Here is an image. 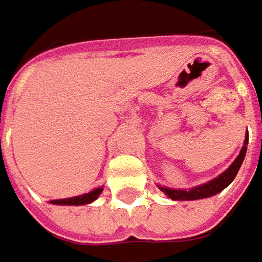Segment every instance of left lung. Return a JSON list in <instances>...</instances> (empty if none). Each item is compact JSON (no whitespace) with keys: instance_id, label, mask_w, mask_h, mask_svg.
Listing matches in <instances>:
<instances>
[{"instance_id":"1","label":"left lung","mask_w":262,"mask_h":262,"mask_svg":"<svg viewBox=\"0 0 262 262\" xmlns=\"http://www.w3.org/2000/svg\"><path fill=\"white\" fill-rule=\"evenodd\" d=\"M248 142H249V135L246 133L245 135V142L243 146L238 152V156L236 157V160L231 163L225 170H224L221 175H218L216 178L210 179L205 184H200V185H195L192 188H184V190H177V188H169V187H163V185H157L159 190L163 191L169 199L172 200H199V199H208L212 197L218 192H221L224 188H227L237 175L238 169L242 166V163L245 160V156H246V149H248Z\"/></svg>"}]
</instances>
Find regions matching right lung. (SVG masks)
<instances>
[{
	"mask_svg": "<svg viewBox=\"0 0 262 262\" xmlns=\"http://www.w3.org/2000/svg\"><path fill=\"white\" fill-rule=\"evenodd\" d=\"M102 191H103V187H99V188H95L90 192H85L81 195H75V197H70V199L50 200V203L52 205H62V206H83V205H89V203L95 202Z\"/></svg>",
	"mask_w": 262,
	"mask_h": 262,
	"instance_id": "1",
	"label": "right lung"
}]
</instances>
